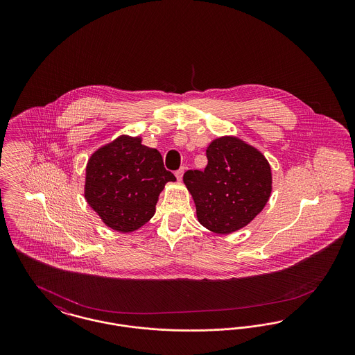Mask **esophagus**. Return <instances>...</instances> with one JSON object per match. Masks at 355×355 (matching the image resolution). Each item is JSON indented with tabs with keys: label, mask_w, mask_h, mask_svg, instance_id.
<instances>
[{
	"label": "esophagus",
	"mask_w": 355,
	"mask_h": 355,
	"mask_svg": "<svg viewBox=\"0 0 355 355\" xmlns=\"http://www.w3.org/2000/svg\"><path fill=\"white\" fill-rule=\"evenodd\" d=\"M184 173H185V169L184 168H181V169L175 170V177H177V180H182V177H184Z\"/></svg>",
	"instance_id": "34e87169"
}]
</instances>
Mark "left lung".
Returning a JSON list of instances; mask_svg holds the SVG:
<instances>
[{
	"mask_svg": "<svg viewBox=\"0 0 355 355\" xmlns=\"http://www.w3.org/2000/svg\"><path fill=\"white\" fill-rule=\"evenodd\" d=\"M206 157L205 170H187L184 182L200 223L229 234L253 220L269 201L270 165L253 146L234 137L214 139Z\"/></svg>",
	"mask_w": 355,
	"mask_h": 355,
	"instance_id": "1",
	"label": "left lung"
}]
</instances>
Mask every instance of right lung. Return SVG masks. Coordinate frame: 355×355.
<instances>
[{"instance_id":"right-lung-1","label":"right lung","mask_w":355,"mask_h":355,"mask_svg":"<svg viewBox=\"0 0 355 355\" xmlns=\"http://www.w3.org/2000/svg\"><path fill=\"white\" fill-rule=\"evenodd\" d=\"M174 174L158 150L121 135L94 153L86 166L85 198L113 230L129 233L152 218L158 196Z\"/></svg>"}]
</instances>
